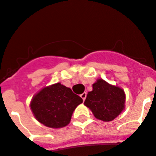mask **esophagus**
<instances>
[{"instance_id":"obj_1","label":"esophagus","mask_w":156,"mask_h":156,"mask_svg":"<svg viewBox=\"0 0 156 156\" xmlns=\"http://www.w3.org/2000/svg\"><path fill=\"white\" fill-rule=\"evenodd\" d=\"M80 97H81L82 98V99H83V100H85V99H86V97H87V93H83L81 94V95H80Z\"/></svg>"}]
</instances>
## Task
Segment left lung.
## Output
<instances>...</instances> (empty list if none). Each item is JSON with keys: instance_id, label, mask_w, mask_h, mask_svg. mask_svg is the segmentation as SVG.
<instances>
[{"instance_id": "1", "label": "left lung", "mask_w": 156, "mask_h": 156, "mask_svg": "<svg viewBox=\"0 0 156 156\" xmlns=\"http://www.w3.org/2000/svg\"><path fill=\"white\" fill-rule=\"evenodd\" d=\"M125 99L122 88L98 79L93 85V91L87 93L84 104L91 109L96 118L111 122L124 109Z\"/></svg>"}]
</instances>
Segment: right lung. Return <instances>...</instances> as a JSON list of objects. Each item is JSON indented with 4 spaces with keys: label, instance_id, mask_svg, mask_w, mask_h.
I'll use <instances>...</instances> for the list:
<instances>
[{
    "label": "right lung",
    "instance_id": "right-lung-1",
    "mask_svg": "<svg viewBox=\"0 0 156 156\" xmlns=\"http://www.w3.org/2000/svg\"><path fill=\"white\" fill-rule=\"evenodd\" d=\"M83 99L69 87L59 83L43 88L34 96L30 108L40 123L51 128H61L69 123L73 112Z\"/></svg>",
    "mask_w": 156,
    "mask_h": 156
}]
</instances>
